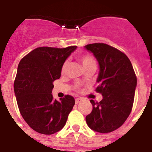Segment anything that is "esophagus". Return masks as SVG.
<instances>
[{
	"instance_id": "1",
	"label": "esophagus",
	"mask_w": 152,
	"mask_h": 152,
	"mask_svg": "<svg viewBox=\"0 0 152 152\" xmlns=\"http://www.w3.org/2000/svg\"><path fill=\"white\" fill-rule=\"evenodd\" d=\"M81 101H82V99H81V98H76V99H75V103H76V104H79Z\"/></svg>"
}]
</instances>
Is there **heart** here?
Segmentation results:
<instances>
[{
    "mask_svg": "<svg viewBox=\"0 0 152 152\" xmlns=\"http://www.w3.org/2000/svg\"><path fill=\"white\" fill-rule=\"evenodd\" d=\"M81 62H82L83 66H86L91 64H95L94 59H93V57H91L90 56H82V58H81ZM67 65H68V63H67V62H65V63L63 64L61 69L62 74H64V73L66 72V68H67Z\"/></svg>",
    "mask_w": 152,
    "mask_h": 152,
    "instance_id": "b5f03b06",
    "label": "heart"
}]
</instances>
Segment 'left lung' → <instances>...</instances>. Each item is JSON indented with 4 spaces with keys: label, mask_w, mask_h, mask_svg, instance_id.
<instances>
[{
    "label": "left lung",
    "mask_w": 152,
    "mask_h": 152,
    "mask_svg": "<svg viewBox=\"0 0 152 152\" xmlns=\"http://www.w3.org/2000/svg\"><path fill=\"white\" fill-rule=\"evenodd\" d=\"M99 64L96 91L103 96L99 103L91 99L92 112L86 117L91 129L110 133L125 122L133 107L137 77L130 60L117 48L104 43L85 46Z\"/></svg>",
    "instance_id": "left-lung-1"
}]
</instances>
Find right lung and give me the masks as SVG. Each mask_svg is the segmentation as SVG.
I'll return each instance as SVG.
<instances>
[{"label": "right lung", "instance_id": "add662e5", "mask_svg": "<svg viewBox=\"0 0 152 152\" xmlns=\"http://www.w3.org/2000/svg\"><path fill=\"white\" fill-rule=\"evenodd\" d=\"M77 46L40 47L19 62L14 82L15 95L23 119L34 130L51 135L61 130L75 104L66 95L53 99V82L61 76L63 64Z\"/></svg>", "mask_w": 152, "mask_h": 152}]
</instances>
